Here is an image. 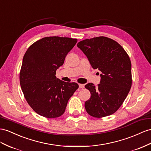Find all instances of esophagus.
<instances>
[{
  "label": "esophagus",
  "mask_w": 151,
  "mask_h": 151,
  "mask_svg": "<svg viewBox=\"0 0 151 151\" xmlns=\"http://www.w3.org/2000/svg\"><path fill=\"white\" fill-rule=\"evenodd\" d=\"M84 85L83 84H81V83H80L79 84V87L80 88H84Z\"/></svg>",
  "instance_id": "34e87169"
}]
</instances>
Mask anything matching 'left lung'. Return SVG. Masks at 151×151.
Returning <instances> with one entry per match:
<instances>
[{
  "label": "left lung",
  "mask_w": 151,
  "mask_h": 151,
  "mask_svg": "<svg viewBox=\"0 0 151 151\" xmlns=\"http://www.w3.org/2000/svg\"><path fill=\"white\" fill-rule=\"evenodd\" d=\"M77 46L92 67L102 73L97 86L92 83L85 86L91 92L90 99L85 103L87 112L96 118L114 114L124 101L132 84L129 55L117 41L104 36L86 39Z\"/></svg>",
  "instance_id": "8db88e82"
}]
</instances>
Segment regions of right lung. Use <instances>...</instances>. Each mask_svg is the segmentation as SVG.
I'll return each mask as SVG.
<instances>
[{
	"label": "right lung",
	"mask_w": 151,
	"mask_h": 151,
	"mask_svg": "<svg viewBox=\"0 0 151 151\" xmlns=\"http://www.w3.org/2000/svg\"><path fill=\"white\" fill-rule=\"evenodd\" d=\"M77 39L45 37L34 42L23 58L20 83L27 102L37 114L49 119L59 117L69 99L78 88L75 82L57 78L56 70Z\"/></svg>",
	"instance_id": "add662e5"
}]
</instances>
